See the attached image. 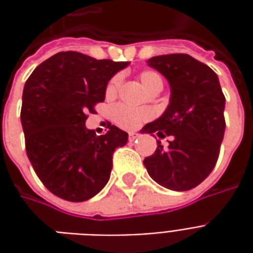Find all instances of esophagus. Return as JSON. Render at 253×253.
<instances>
[{
	"label": "esophagus",
	"mask_w": 253,
	"mask_h": 253,
	"mask_svg": "<svg viewBox=\"0 0 253 253\" xmlns=\"http://www.w3.org/2000/svg\"><path fill=\"white\" fill-rule=\"evenodd\" d=\"M138 137H139V135H138L137 132H130V134H128V139H130V141H134V139Z\"/></svg>",
	"instance_id": "obj_1"
}]
</instances>
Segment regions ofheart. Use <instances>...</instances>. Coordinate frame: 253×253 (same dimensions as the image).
Wrapping results in <instances>:
<instances>
[{
    "label": "heart",
    "mask_w": 253,
    "mask_h": 253,
    "mask_svg": "<svg viewBox=\"0 0 253 253\" xmlns=\"http://www.w3.org/2000/svg\"><path fill=\"white\" fill-rule=\"evenodd\" d=\"M139 80H141L143 88L146 89L148 92L156 88H163V84H164L159 73L150 72V70L141 73ZM119 84H121V77L119 76L114 77L108 83L107 89H105V93H107L108 97L115 96L116 92H118V88H119ZM112 116H114V121L121 127L126 128V130H134L142 122L148 121L150 118V112L148 110H138V108H131L128 105L119 104L112 110Z\"/></svg>",
    "instance_id": "heart-1"
}]
</instances>
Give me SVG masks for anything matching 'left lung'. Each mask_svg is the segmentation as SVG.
<instances>
[{
  "mask_svg": "<svg viewBox=\"0 0 253 253\" xmlns=\"http://www.w3.org/2000/svg\"><path fill=\"white\" fill-rule=\"evenodd\" d=\"M150 67L170 86L164 114L145 125L142 132L172 137L143 160L149 176L172 191H188L206 179L217 163L225 132V96L215 73L187 54L150 58Z\"/></svg>",
  "mask_w": 253,
  "mask_h": 253,
  "instance_id": "left-lung-1",
  "label": "left lung"
}]
</instances>
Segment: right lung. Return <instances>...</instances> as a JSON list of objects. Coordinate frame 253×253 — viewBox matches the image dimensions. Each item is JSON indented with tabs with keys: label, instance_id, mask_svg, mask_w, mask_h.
Returning <instances> with one entry per match:
<instances>
[{
	"label": "right lung",
	"instance_id": "obj_1",
	"mask_svg": "<svg viewBox=\"0 0 253 253\" xmlns=\"http://www.w3.org/2000/svg\"><path fill=\"white\" fill-rule=\"evenodd\" d=\"M128 63L58 52L27 80L21 105L27 156L54 195L88 201L110 180L112 154L126 145L128 134L110 126V131L97 137L85 121L86 112L104 101L108 81Z\"/></svg>",
	"mask_w": 253,
	"mask_h": 253
}]
</instances>
